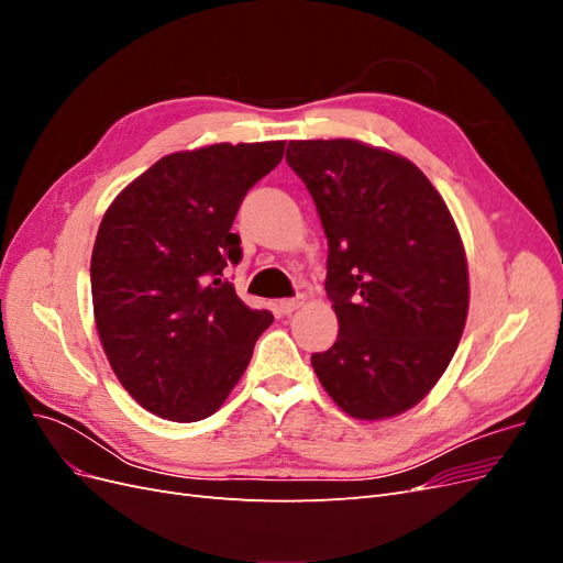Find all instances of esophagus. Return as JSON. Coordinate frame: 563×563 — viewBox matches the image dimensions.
<instances>
[{
	"mask_svg": "<svg viewBox=\"0 0 563 563\" xmlns=\"http://www.w3.org/2000/svg\"><path fill=\"white\" fill-rule=\"evenodd\" d=\"M298 308H300V298H284V300H279V310L284 314H291Z\"/></svg>",
	"mask_w": 563,
	"mask_h": 563,
	"instance_id": "obj_1",
	"label": "esophagus"
}]
</instances>
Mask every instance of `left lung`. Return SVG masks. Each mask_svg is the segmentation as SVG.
<instances>
[{
    "instance_id": "1",
    "label": "left lung",
    "mask_w": 563,
    "mask_h": 563,
    "mask_svg": "<svg viewBox=\"0 0 563 563\" xmlns=\"http://www.w3.org/2000/svg\"><path fill=\"white\" fill-rule=\"evenodd\" d=\"M286 162L329 236L340 329L312 368L347 416L395 418L430 395L465 331L470 272L455 220L428 176L385 147L291 141Z\"/></svg>"
}]
</instances>
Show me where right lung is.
Returning a JSON list of instances; mask_svg holds the SVG:
<instances>
[{"mask_svg":"<svg viewBox=\"0 0 563 563\" xmlns=\"http://www.w3.org/2000/svg\"><path fill=\"white\" fill-rule=\"evenodd\" d=\"M286 141L172 152L108 207L91 253L100 345L117 380L150 413L197 422L225 404L272 323L223 279L242 261L230 228L284 157Z\"/></svg>","mask_w":563,"mask_h":563,"instance_id":"obj_1","label":"right lung"}]
</instances>
